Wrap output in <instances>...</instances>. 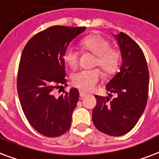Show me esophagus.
I'll use <instances>...</instances> for the list:
<instances>
[{"label":"esophagus","mask_w":159,"mask_h":159,"mask_svg":"<svg viewBox=\"0 0 159 159\" xmlns=\"http://www.w3.org/2000/svg\"><path fill=\"white\" fill-rule=\"evenodd\" d=\"M88 95V93H84V92H82V91H81V92H80V97H81V98H85V97H87Z\"/></svg>","instance_id":"34e87169"}]
</instances>
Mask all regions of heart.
Instances as JSON below:
<instances>
[{"mask_svg":"<svg viewBox=\"0 0 159 159\" xmlns=\"http://www.w3.org/2000/svg\"><path fill=\"white\" fill-rule=\"evenodd\" d=\"M80 46L82 52L97 56L94 66H100L106 76L117 72L120 64V53L112 48L111 42L105 37L99 35H90L80 42ZM63 60L71 69H76L79 63V52L72 47H68L64 52ZM101 76V71L98 69L84 70L73 75L71 81L80 90L90 92L95 88Z\"/></svg>","mask_w":159,"mask_h":159,"instance_id":"heart-1","label":"heart"}]
</instances>
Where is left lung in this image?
Returning a JSON list of instances; mask_svg holds the SVG:
<instances>
[{
	"instance_id": "obj_1",
	"label": "left lung",
	"mask_w": 159,
	"mask_h": 159,
	"mask_svg": "<svg viewBox=\"0 0 159 159\" xmlns=\"http://www.w3.org/2000/svg\"><path fill=\"white\" fill-rule=\"evenodd\" d=\"M122 53L120 71L107 84L106 89L117 98L95 96L93 110L96 128L109 136H122L133 128L146 107L149 72L145 56L139 45L123 32L116 35ZM108 96H112V94Z\"/></svg>"
}]
</instances>
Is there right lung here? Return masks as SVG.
<instances>
[{"instance_id": "right-lung-1", "label": "right lung", "mask_w": 159, "mask_h": 159, "mask_svg": "<svg viewBox=\"0 0 159 159\" xmlns=\"http://www.w3.org/2000/svg\"><path fill=\"white\" fill-rule=\"evenodd\" d=\"M86 27L53 26L40 31L24 47L17 74L20 106L31 127L42 135L55 138L71 127L79 92L71 88L56 95L66 85L64 52Z\"/></svg>"}]
</instances>
